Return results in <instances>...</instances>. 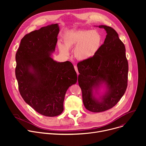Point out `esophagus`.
<instances>
[{
	"label": "esophagus",
	"instance_id": "1",
	"mask_svg": "<svg viewBox=\"0 0 146 146\" xmlns=\"http://www.w3.org/2000/svg\"><path fill=\"white\" fill-rule=\"evenodd\" d=\"M74 67V69H75V70H76V72L77 75H78V69H77V66L75 65Z\"/></svg>",
	"mask_w": 146,
	"mask_h": 146
}]
</instances>
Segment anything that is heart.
I'll use <instances>...</instances> for the list:
<instances>
[{
    "instance_id": "heart-1",
    "label": "heart",
    "mask_w": 146,
    "mask_h": 146,
    "mask_svg": "<svg viewBox=\"0 0 146 146\" xmlns=\"http://www.w3.org/2000/svg\"><path fill=\"white\" fill-rule=\"evenodd\" d=\"M102 36L96 30H77L69 32L64 38V45L58 43L60 52L65 56L69 49L74 48V54L79 60H84L93 57L102 44Z\"/></svg>"
}]
</instances>
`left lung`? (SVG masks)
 Listing matches in <instances>:
<instances>
[{
  "label": "left lung",
  "instance_id": "obj_1",
  "mask_svg": "<svg viewBox=\"0 0 146 146\" xmlns=\"http://www.w3.org/2000/svg\"><path fill=\"white\" fill-rule=\"evenodd\" d=\"M107 33L103 44L92 58L77 64L78 82L86 109L108 110L119 102L127 88L128 63L125 47L111 27L99 25ZM101 89L105 90L100 94Z\"/></svg>",
  "mask_w": 146,
  "mask_h": 146
}]
</instances>
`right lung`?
I'll return each instance as SVG.
<instances>
[{
  "label": "right lung",
  "mask_w": 146,
  "mask_h": 146,
  "mask_svg": "<svg viewBox=\"0 0 146 146\" xmlns=\"http://www.w3.org/2000/svg\"><path fill=\"white\" fill-rule=\"evenodd\" d=\"M59 32L55 24L26 35L15 54V76L21 95L35 110L47 117L62 113L66 92L77 81L70 62H59L51 57Z\"/></svg>",
  "instance_id": "right-lung-1"
}]
</instances>
